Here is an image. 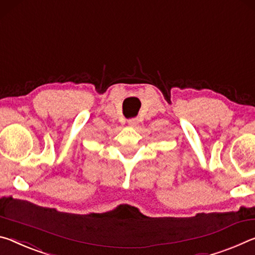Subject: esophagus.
<instances>
[{
  "label": "esophagus",
  "instance_id": "obj_1",
  "mask_svg": "<svg viewBox=\"0 0 255 255\" xmlns=\"http://www.w3.org/2000/svg\"><path fill=\"white\" fill-rule=\"evenodd\" d=\"M139 123V121H137V119H130L128 121V124L130 125V127H135V125Z\"/></svg>",
  "mask_w": 255,
  "mask_h": 255
}]
</instances>
